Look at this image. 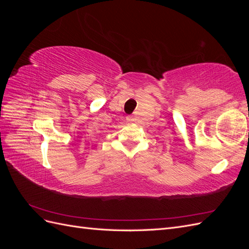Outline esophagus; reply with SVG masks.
<instances>
[{"label":"esophagus","instance_id":"34e87169","mask_svg":"<svg viewBox=\"0 0 249 249\" xmlns=\"http://www.w3.org/2000/svg\"><path fill=\"white\" fill-rule=\"evenodd\" d=\"M126 122H127V123H134V122H135L134 116H131V115L127 116V117H126Z\"/></svg>","mask_w":249,"mask_h":249}]
</instances>
